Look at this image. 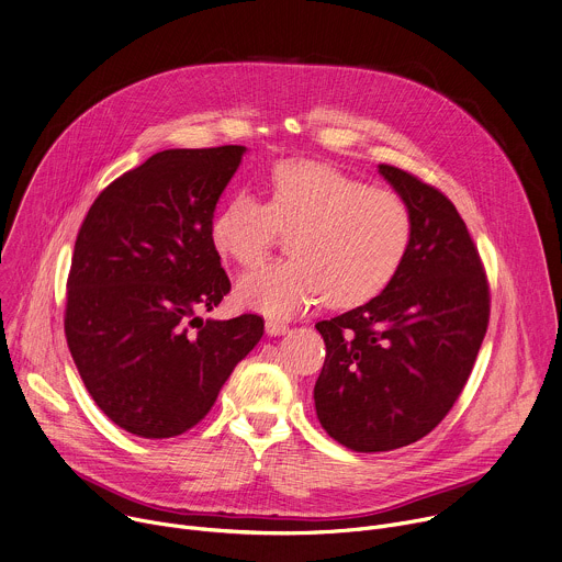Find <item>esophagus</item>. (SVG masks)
I'll list each match as a JSON object with an SVG mask.
<instances>
[{
	"label": "esophagus",
	"instance_id": "1",
	"mask_svg": "<svg viewBox=\"0 0 562 562\" xmlns=\"http://www.w3.org/2000/svg\"><path fill=\"white\" fill-rule=\"evenodd\" d=\"M265 329H267V336L276 338V336H284V334L289 331V325H284V323H278V319H267Z\"/></svg>",
	"mask_w": 562,
	"mask_h": 562
}]
</instances>
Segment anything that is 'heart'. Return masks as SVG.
I'll return each mask as SVG.
<instances>
[{
  "instance_id": "b5f03b06",
  "label": "heart",
  "mask_w": 562,
  "mask_h": 562,
  "mask_svg": "<svg viewBox=\"0 0 562 562\" xmlns=\"http://www.w3.org/2000/svg\"><path fill=\"white\" fill-rule=\"evenodd\" d=\"M289 256L239 278L237 302L291 317L325 295L331 306L375 297L397 273L412 243L407 202L315 162H280L269 173L267 204L235 193L211 222V243L239 267L258 265L278 231Z\"/></svg>"
}]
</instances>
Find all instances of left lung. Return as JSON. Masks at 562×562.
I'll return each instance as SVG.
<instances>
[{"mask_svg":"<svg viewBox=\"0 0 562 562\" xmlns=\"http://www.w3.org/2000/svg\"><path fill=\"white\" fill-rule=\"evenodd\" d=\"M378 173L409 206L407 256L382 293L315 325L327 345L317 420L362 453L407 447L449 414L490 323L485 271L456 206L407 171Z\"/></svg>","mask_w":562,"mask_h":562,"instance_id":"obj_1","label":"left lung"}]
</instances>
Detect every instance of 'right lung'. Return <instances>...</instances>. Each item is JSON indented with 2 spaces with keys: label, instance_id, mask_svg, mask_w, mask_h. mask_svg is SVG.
<instances>
[{
  "label": "right lung",
  "instance_id": "obj_1",
  "mask_svg": "<svg viewBox=\"0 0 562 562\" xmlns=\"http://www.w3.org/2000/svg\"><path fill=\"white\" fill-rule=\"evenodd\" d=\"M245 153L159 150L111 182L77 233L66 342L95 405L139 438L195 427L265 334L254 313L198 315L231 291L211 222Z\"/></svg>",
  "mask_w": 562,
  "mask_h": 562
}]
</instances>
